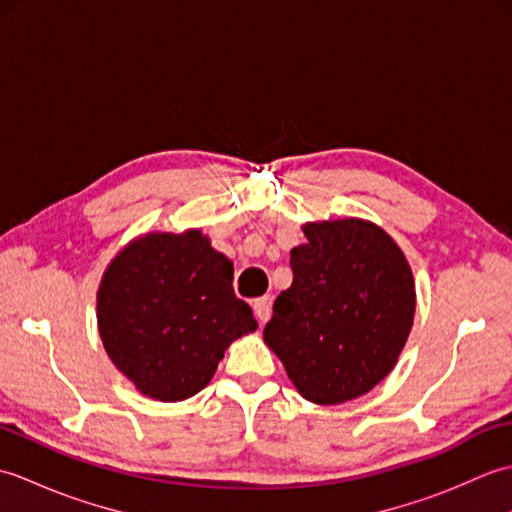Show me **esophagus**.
<instances>
[{"label": "esophagus", "instance_id": "34e87169", "mask_svg": "<svg viewBox=\"0 0 512 512\" xmlns=\"http://www.w3.org/2000/svg\"><path fill=\"white\" fill-rule=\"evenodd\" d=\"M253 310H255V317L259 323H266L270 317V299L268 297H259L253 301Z\"/></svg>", "mask_w": 512, "mask_h": 512}]
</instances>
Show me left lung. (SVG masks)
<instances>
[{"mask_svg":"<svg viewBox=\"0 0 512 512\" xmlns=\"http://www.w3.org/2000/svg\"><path fill=\"white\" fill-rule=\"evenodd\" d=\"M290 250L292 286L275 299L264 341L299 394L339 405L394 369L416 314L405 255L383 228L347 220L303 224Z\"/></svg>","mask_w":512,"mask_h":512,"instance_id":"8db88e82","label":"left lung"}]
</instances>
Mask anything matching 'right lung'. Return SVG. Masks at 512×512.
<instances>
[{"instance_id": "obj_1", "label": "right lung", "mask_w": 512, "mask_h": 512, "mask_svg": "<svg viewBox=\"0 0 512 512\" xmlns=\"http://www.w3.org/2000/svg\"><path fill=\"white\" fill-rule=\"evenodd\" d=\"M96 319L112 363L162 402L198 394L226 347L257 330L233 292V262L198 228L127 244L103 273Z\"/></svg>"}]
</instances>
